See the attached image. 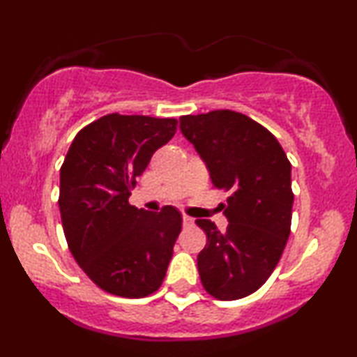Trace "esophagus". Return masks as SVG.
Masks as SVG:
<instances>
[{"label": "esophagus", "instance_id": "obj_1", "mask_svg": "<svg viewBox=\"0 0 357 357\" xmlns=\"http://www.w3.org/2000/svg\"><path fill=\"white\" fill-rule=\"evenodd\" d=\"M192 223H195V220H192L191 216H186V215L183 216V225H184V227H191Z\"/></svg>", "mask_w": 357, "mask_h": 357}]
</instances>
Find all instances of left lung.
Masks as SVG:
<instances>
[{
	"mask_svg": "<svg viewBox=\"0 0 357 357\" xmlns=\"http://www.w3.org/2000/svg\"><path fill=\"white\" fill-rule=\"evenodd\" d=\"M183 136L208 167L213 186L230 191L227 231L196 220L206 233L198 272L210 296L236 301L260 289L275 270L292 221L290 162L270 130L235 110L179 119Z\"/></svg>",
	"mask_w": 357,
	"mask_h": 357,
	"instance_id": "1",
	"label": "left lung"
}]
</instances>
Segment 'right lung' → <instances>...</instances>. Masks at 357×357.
<instances>
[{"label":"right lung","instance_id":"1","mask_svg":"<svg viewBox=\"0 0 357 357\" xmlns=\"http://www.w3.org/2000/svg\"><path fill=\"white\" fill-rule=\"evenodd\" d=\"M176 126V119L109 114L77 134L60 169L68 248L90 280L114 296H151L166 277L181 213L137 210L129 196Z\"/></svg>","mask_w":357,"mask_h":357}]
</instances>
